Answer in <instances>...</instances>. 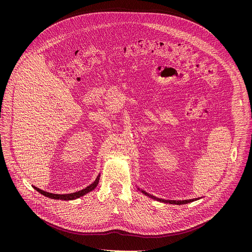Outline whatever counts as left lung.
I'll use <instances>...</instances> for the list:
<instances>
[{
  "instance_id": "8db88e82",
  "label": "left lung",
  "mask_w": 252,
  "mask_h": 252,
  "mask_svg": "<svg viewBox=\"0 0 252 252\" xmlns=\"http://www.w3.org/2000/svg\"><path fill=\"white\" fill-rule=\"evenodd\" d=\"M138 190H140V188H138ZM140 191L143 192L144 194H145V195H147L148 197H150V198H152V199H155V200H158V201H159V202H163V203L183 205V204L190 203V202H192V201H195V200H197V199H199V198H200V197H198V198H193V199H187V200H166V199L158 198V197H156V196H154V195H152V194H150V193H148V192H145V191H144V190H140Z\"/></svg>"
}]
</instances>
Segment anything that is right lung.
Segmentation results:
<instances>
[{
  "instance_id": "add662e5",
  "label": "right lung",
  "mask_w": 252,
  "mask_h": 252,
  "mask_svg": "<svg viewBox=\"0 0 252 252\" xmlns=\"http://www.w3.org/2000/svg\"><path fill=\"white\" fill-rule=\"evenodd\" d=\"M99 180H100V174L97 176L96 180H94V182H93L91 185H89L88 187H86V188L83 189V190H81V191H78V192H72V193H64V194H59V193H52V192H45V191H43V190H40V189L36 188V187H35V186H33V187H34V189L36 190L37 192H40L41 194H43V195L47 196V197H49V198H52V199H61V200H73V199L79 198V197H81V196L85 195L86 193L92 192L93 190H94V189L96 188V186L98 185Z\"/></svg>"
}]
</instances>
